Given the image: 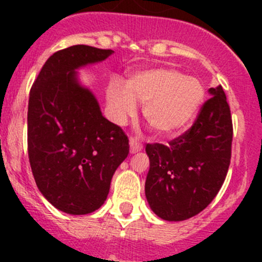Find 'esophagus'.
<instances>
[{"instance_id": "esophagus-1", "label": "esophagus", "mask_w": 262, "mask_h": 262, "mask_svg": "<svg viewBox=\"0 0 262 262\" xmlns=\"http://www.w3.org/2000/svg\"><path fill=\"white\" fill-rule=\"evenodd\" d=\"M129 146H130V153H137L142 149V144L133 137H130V139H129Z\"/></svg>"}]
</instances>
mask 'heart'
<instances>
[{
  "label": "heart",
  "instance_id": "obj_1",
  "mask_svg": "<svg viewBox=\"0 0 262 262\" xmlns=\"http://www.w3.org/2000/svg\"><path fill=\"white\" fill-rule=\"evenodd\" d=\"M124 87L112 82L106 90L110 116L124 124L136 113V102L143 105L148 125L162 137L184 130L199 113L205 90L198 78L184 76L173 68H147L129 76Z\"/></svg>",
  "mask_w": 262,
  "mask_h": 262
}]
</instances>
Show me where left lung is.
Returning <instances> with one entry per match:
<instances>
[{
	"label": "left lung",
	"instance_id": "obj_1",
	"mask_svg": "<svg viewBox=\"0 0 262 262\" xmlns=\"http://www.w3.org/2000/svg\"><path fill=\"white\" fill-rule=\"evenodd\" d=\"M191 128L168 146L147 144L146 198L161 219L180 222L204 210L226 180L233 126L222 86L209 89Z\"/></svg>",
	"mask_w": 262,
	"mask_h": 262
}]
</instances>
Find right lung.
<instances>
[{
    "label": "right lung",
    "instance_id": "obj_1",
    "mask_svg": "<svg viewBox=\"0 0 262 262\" xmlns=\"http://www.w3.org/2000/svg\"><path fill=\"white\" fill-rule=\"evenodd\" d=\"M112 49L73 46L50 55L30 90L28 153L39 191L57 209L89 214L106 200L113 175L129 153L128 137L102 116L82 67Z\"/></svg>",
    "mask_w": 262,
    "mask_h": 262
}]
</instances>
